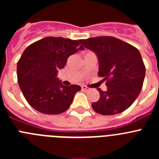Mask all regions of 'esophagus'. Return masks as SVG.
<instances>
[{"label":"esophagus","instance_id":"34e87169","mask_svg":"<svg viewBox=\"0 0 159 159\" xmlns=\"http://www.w3.org/2000/svg\"><path fill=\"white\" fill-rule=\"evenodd\" d=\"M82 90L83 91H84V92H89L90 88L86 86H82Z\"/></svg>","mask_w":159,"mask_h":159}]
</instances>
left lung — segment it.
I'll return each mask as SVG.
<instances>
[{
	"instance_id": "1",
	"label": "left lung",
	"mask_w": 159,
	"mask_h": 159,
	"mask_svg": "<svg viewBox=\"0 0 159 159\" xmlns=\"http://www.w3.org/2000/svg\"><path fill=\"white\" fill-rule=\"evenodd\" d=\"M82 47L96 54L98 75L107 87L98 88L100 98L92 102L97 113L107 116L121 113L134 102L143 88L146 67L139 51L130 43L113 36H98L80 40Z\"/></svg>"
}]
</instances>
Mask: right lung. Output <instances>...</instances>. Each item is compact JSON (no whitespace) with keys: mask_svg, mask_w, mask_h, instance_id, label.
Masks as SVG:
<instances>
[{"mask_svg":"<svg viewBox=\"0 0 159 159\" xmlns=\"http://www.w3.org/2000/svg\"><path fill=\"white\" fill-rule=\"evenodd\" d=\"M80 40L63 37L43 38L26 48L17 63V80L22 93L32 107L48 115H58L67 111L79 85H63L57 78L67 58L84 50Z\"/></svg>","mask_w":159,"mask_h":159,"instance_id":"add662e5","label":"right lung"}]
</instances>
